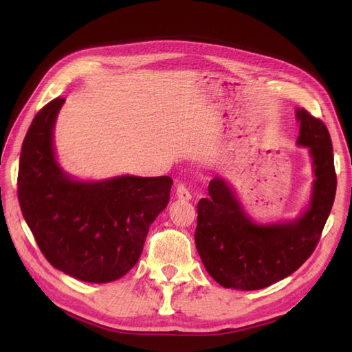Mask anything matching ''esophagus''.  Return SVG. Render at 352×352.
<instances>
[{"instance_id":"1","label":"esophagus","mask_w":352,"mask_h":352,"mask_svg":"<svg viewBox=\"0 0 352 352\" xmlns=\"http://www.w3.org/2000/svg\"><path fill=\"white\" fill-rule=\"evenodd\" d=\"M176 197L182 201H188L192 198V195H190V192H189V189L184 184H179L176 186Z\"/></svg>"}]
</instances>
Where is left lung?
Listing matches in <instances>:
<instances>
[{"mask_svg": "<svg viewBox=\"0 0 352 352\" xmlns=\"http://www.w3.org/2000/svg\"><path fill=\"white\" fill-rule=\"evenodd\" d=\"M296 120V144L308 146L316 176L310 206L300 217L257 225L221 177L211 180L210 197L198 202L197 250L208 274L221 286L239 291L267 287L300 269L320 241L336 194L333 148L320 119L298 109Z\"/></svg>", "mask_w": 352, "mask_h": 352, "instance_id": "obj_1", "label": "left lung"}]
</instances>
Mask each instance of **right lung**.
<instances>
[{
  "label": "right lung",
  "mask_w": 352,
  "mask_h": 352,
  "mask_svg": "<svg viewBox=\"0 0 352 352\" xmlns=\"http://www.w3.org/2000/svg\"><path fill=\"white\" fill-rule=\"evenodd\" d=\"M65 98L42 107L20 153L17 197L44 257L74 279L107 283L140 260L148 229L170 198L168 176L79 182L63 172L52 144Z\"/></svg>",
  "instance_id": "obj_1"
}]
</instances>
